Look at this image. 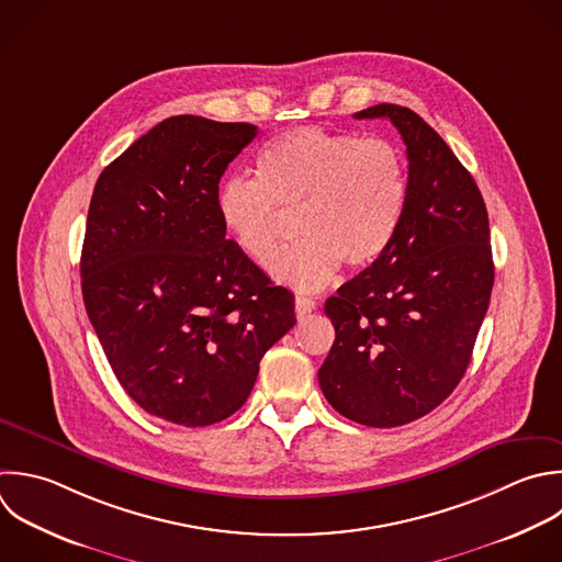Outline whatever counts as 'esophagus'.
Wrapping results in <instances>:
<instances>
[{
	"instance_id": "34e87169",
	"label": "esophagus",
	"mask_w": 562,
	"mask_h": 562,
	"mask_svg": "<svg viewBox=\"0 0 562 562\" xmlns=\"http://www.w3.org/2000/svg\"><path fill=\"white\" fill-rule=\"evenodd\" d=\"M316 310V301L307 299V296H296L294 301V312H296V318H305L307 314H312Z\"/></svg>"
}]
</instances>
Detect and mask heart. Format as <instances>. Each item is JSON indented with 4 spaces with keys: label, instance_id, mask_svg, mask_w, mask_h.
I'll use <instances>...</instances> for the list:
<instances>
[{
    "label": "heart",
    "instance_id": "heart-1",
    "mask_svg": "<svg viewBox=\"0 0 562 562\" xmlns=\"http://www.w3.org/2000/svg\"><path fill=\"white\" fill-rule=\"evenodd\" d=\"M255 178L235 176L215 195L217 217L235 246L268 268L281 214L296 213L301 239L272 263V277L299 292L327 288L342 263L367 268L393 244L406 211L404 156L386 138L296 127L268 140Z\"/></svg>",
    "mask_w": 562,
    "mask_h": 562
}]
</instances>
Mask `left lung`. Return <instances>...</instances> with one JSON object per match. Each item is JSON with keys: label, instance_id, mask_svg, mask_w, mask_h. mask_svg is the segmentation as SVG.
Returning <instances> with one entry per match:
<instances>
[{"label": "left lung", "instance_id": "1", "mask_svg": "<svg viewBox=\"0 0 562 562\" xmlns=\"http://www.w3.org/2000/svg\"><path fill=\"white\" fill-rule=\"evenodd\" d=\"M406 145L408 198L389 250L325 303L336 340L318 369L347 419L393 428L437 408L463 378L494 283L487 211L468 169L413 110L380 103Z\"/></svg>", "mask_w": 562, "mask_h": 562}]
</instances>
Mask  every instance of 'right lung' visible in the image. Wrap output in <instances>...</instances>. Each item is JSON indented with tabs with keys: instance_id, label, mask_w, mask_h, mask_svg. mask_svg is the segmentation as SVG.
Wrapping results in <instances>:
<instances>
[{
	"instance_id": "obj_1",
	"label": "right lung",
	"mask_w": 562,
	"mask_h": 562,
	"mask_svg": "<svg viewBox=\"0 0 562 562\" xmlns=\"http://www.w3.org/2000/svg\"><path fill=\"white\" fill-rule=\"evenodd\" d=\"M255 136L248 123L171 116L105 167L90 202V323L127 395L189 428L231 417L296 323L292 292L226 237L215 209L224 171Z\"/></svg>"
}]
</instances>
